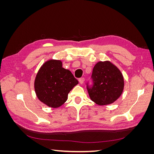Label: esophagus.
Masks as SVG:
<instances>
[{
    "instance_id": "34e87169",
    "label": "esophagus",
    "mask_w": 154,
    "mask_h": 154,
    "mask_svg": "<svg viewBox=\"0 0 154 154\" xmlns=\"http://www.w3.org/2000/svg\"><path fill=\"white\" fill-rule=\"evenodd\" d=\"M85 82V78H81L79 79V82H80L81 84H82V83H83V82Z\"/></svg>"
}]
</instances>
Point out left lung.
<instances>
[{"label": "left lung", "mask_w": 154, "mask_h": 154, "mask_svg": "<svg viewBox=\"0 0 154 154\" xmlns=\"http://www.w3.org/2000/svg\"><path fill=\"white\" fill-rule=\"evenodd\" d=\"M93 86L87 87L91 100L99 105L114 103L122 94L124 78L120 70L110 61L98 62L93 68Z\"/></svg>", "instance_id": "1"}]
</instances>
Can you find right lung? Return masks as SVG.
<instances>
[{"mask_svg": "<svg viewBox=\"0 0 154 154\" xmlns=\"http://www.w3.org/2000/svg\"><path fill=\"white\" fill-rule=\"evenodd\" d=\"M78 84L72 72L62 67L61 60L51 59L38 70L34 87L41 102L51 108H58L67 101L69 92Z\"/></svg>", "mask_w": 154, "mask_h": 154, "instance_id": "add662e5", "label": "right lung"}]
</instances>
